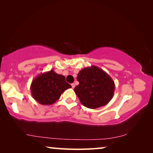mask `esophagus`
Instances as JSON below:
<instances>
[{
	"instance_id": "esophagus-1",
	"label": "esophagus",
	"mask_w": 153,
	"mask_h": 153,
	"mask_svg": "<svg viewBox=\"0 0 153 153\" xmlns=\"http://www.w3.org/2000/svg\"><path fill=\"white\" fill-rule=\"evenodd\" d=\"M71 85L72 88H75V84H74V83H73V84H71Z\"/></svg>"
}]
</instances>
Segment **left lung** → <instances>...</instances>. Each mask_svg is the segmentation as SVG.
Segmentation results:
<instances>
[{
	"label": "left lung",
	"instance_id": "left-lung-1",
	"mask_svg": "<svg viewBox=\"0 0 153 153\" xmlns=\"http://www.w3.org/2000/svg\"><path fill=\"white\" fill-rule=\"evenodd\" d=\"M77 80L79 85L75 87L74 92L84 107L97 108L108 104L112 99L115 82L99 67H85L77 74Z\"/></svg>",
	"mask_w": 153,
	"mask_h": 153
}]
</instances>
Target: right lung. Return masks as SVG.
<instances>
[{
  "label": "right lung",
  "mask_w": 153,
  "mask_h": 153,
  "mask_svg": "<svg viewBox=\"0 0 153 153\" xmlns=\"http://www.w3.org/2000/svg\"><path fill=\"white\" fill-rule=\"evenodd\" d=\"M71 86L65 81L64 76L57 74L53 69L40 74L31 84L30 90L33 98L42 105H51L59 99L65 90Z\"/></svg>",
  "instance_id": "right-lung-1"
}]
</instances>
